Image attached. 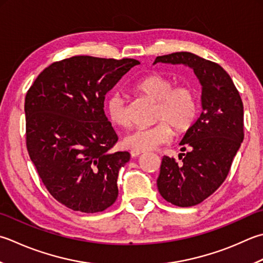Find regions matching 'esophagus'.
Here are the masks:
<instances>
[{
    "instance_id": "1",
    "label": "esophagus",
    "mask_w": 263,
    "mask_h": 263,
    "mask_svg": "<svg viewBox=\"0 0 263 263\" xmlns=\"http://www.w3.org/2000/svg\"><path fill=\"white\" fill-rule=\"evenodd\" d=\"M141 152H138V151H131V156L132 157H138L139 155H141Z\"/></svg>"
}]
</instances>
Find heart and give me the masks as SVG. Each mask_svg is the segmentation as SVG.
Returning a JSON list of instances; mask_svg holds the SVG:
<instances>
[{"instance_id":"1","label":"heart","mask_w":263,"mask_h":263,"mask_svg":"<svg viewBox=\"0 0 263 263\" xmlns=\"http://www.w3.org/2000/svg\"><path fill=\"white\" fill-rule=\"evenodd\" d=\"M135 89L156 101L154 121L158 123L148 127H137L127 133L123 139L126 148L138 152L152 151L172 140L173 128L181 135L194 125L198 114V97L193 86H174L168 77L152 74L138 81ZM106 110L112 124L122 127L130 125V112L122 95L114 93L108 98Z\"/></svg>"}]
</instances>
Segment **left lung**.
<instances>
[{
    "label": "left lung",
    "instance_id": "left-lung-1",
    "mask_svg": "<svg viewBox=\"0 0 263 263\" xmlns=\"http://www.w3.org/2000/svg\"><path fill=\"white\" fill-rule=\"evenodd\" d=\"M182 64L202 84L203 111L180 142L178 163L164 156L157 179L162 197L189 208L211 196L227 178L244 139L243 101L229 74L220 65L190 52L159 55L155 63Z\"/></svg>",
    "mask_w": 263,
    "mask_h": 263
}]
</instances>
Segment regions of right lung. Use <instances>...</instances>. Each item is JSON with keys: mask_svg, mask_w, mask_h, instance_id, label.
<instances>
[{"mask_svg": "<svg viewBox=\"0 0 263 263\" xmlns=\"http://www.w3.org/2000/svg\"><path fill=\"white\" fill-rule=\"evenodd\" d=\"M138 60L75 55L51 64L25 98L26 146L46 189L65 206L102 212L118 196L130 153L105 115V96Z\"/></svg>", "mask_w": 263, "mask_h": 263, "instance_id": "add662e5", "label": "right lung"}]
</instances>
